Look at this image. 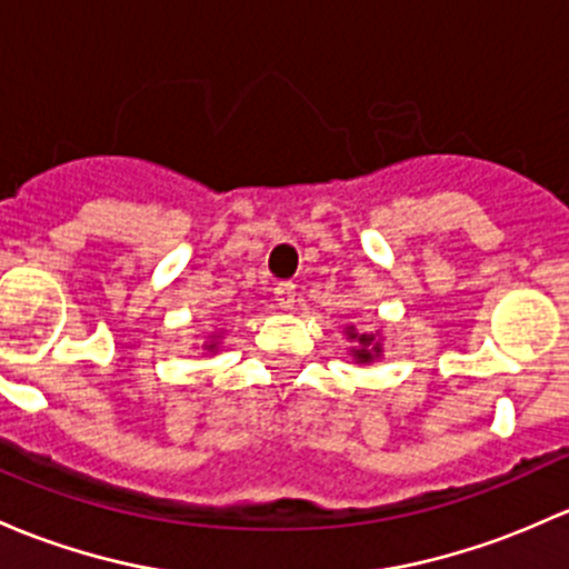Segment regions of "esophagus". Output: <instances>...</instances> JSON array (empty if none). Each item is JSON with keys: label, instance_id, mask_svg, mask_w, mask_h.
<instances>
[{"label": "esophagus", "instance_id": "34e87169", "mask_svg": "<svg viewBox=\"0 0 569 569\" xmlns=\"http://www.w3.org/2000/svg\"><path fill=\"white\" fill-rule=\"evenodd\" d=\"M274 302H278V308H283V310L295 308L297 286L291 283V280H280V283L274 286Z\"/></svg>", "mask_w": 569, "mask_h": 569}]
</instances>
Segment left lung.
Segmentation results:
<instances>
[{
    "label": "left lung",
    "instance_id": "obj_1",
    "mask_svg": "<svg viewBox=\"0 0 569 569\" xmlns=\"http://www.w3.org/2000/svg\"><path fill=\"white\" fill-rule=\"evenodd\" d=\"M346 338L351 340V357H355L357 365H370L376 360H381L385 357V340H381V335H368V332H357L355 327H346Z\"/></svg>",
    "mask_w": 569,
    "mask_h": 569
}]
</instances>
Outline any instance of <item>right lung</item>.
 <instances>
[{
    "label": "right lung",
    "instance_id": "add662e5",
    "mask_svg": "<svg viewBox=\"0 0 569 569\" xmlns=\"http://www.w3.org/2000/svg\"><path fill=\"white\" fill-rule=\"evenodd\" d=\"M223 335H226V327H214V330L209 332V338L201 343V349L209 351V355H218L220 343H223Z\"/></svg>",
    "mask_w": 569,
    "mask_h": 569
}]
</instances>
